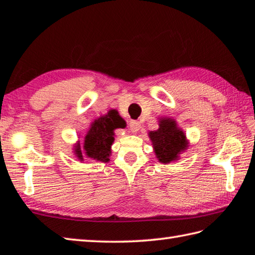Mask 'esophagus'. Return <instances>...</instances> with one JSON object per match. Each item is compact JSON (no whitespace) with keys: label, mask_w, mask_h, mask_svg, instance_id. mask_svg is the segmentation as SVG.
<instances>
[{"label":"esophagus","mask_w":255,"mask_h":255,"mask_svg":"<svg viewBox=\"0 0 255 255\" xmlns=\"http://www.w3.org/2000/svg\"><path fill=\"white\" fill-rule=\"evenodd\" d=\"M129 129H130V131L132 133H136L140 129V123L136 122V120H133V122H131L130 125H129Z\"/></svg>","instance_id":"34e87169"}]
</instances>
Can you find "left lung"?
Here are the masks:
<instances>
[{
    "label": "left lung",
    "instance_id": "obj_1",
    "mask_svg": "<svg viewBox=\"0 0 255 255\" xmlns=\"http://www.w3.org/2000/svg\"><path fill=\"white\" fill-rule=\"evenodd\" d=\"M155 156L159 163L169 164L178 161L180 155L188 149L189 140L175 119L171 117L158 118V129L148 132Z\"/></svg>",
    "mask_w": 255,
    "mask_h": 255
}]
</instances>
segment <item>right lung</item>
Listing matches in <instances>:
<instances>
[{
  "instance_id": "add662e5",
  "label": "right lung",
  "mask_w": 255,
  "mask_h": 255,
  "mask_svg": "<svg viewBox=\"0 0 255 255\" xmlns=\"http://www.w3.org/2000/svg\"><path fill=\"white\" fill-rule=\"evenodd\" d=\"M124 127L125 122L117 110H109L108 114L94 120L84 137L83 150L85 156L98 162H109L111 145L115 140V130ZM73 149L77 159L84 161L80 141L74 145Z\"/></svg>"
}]
</instances>
